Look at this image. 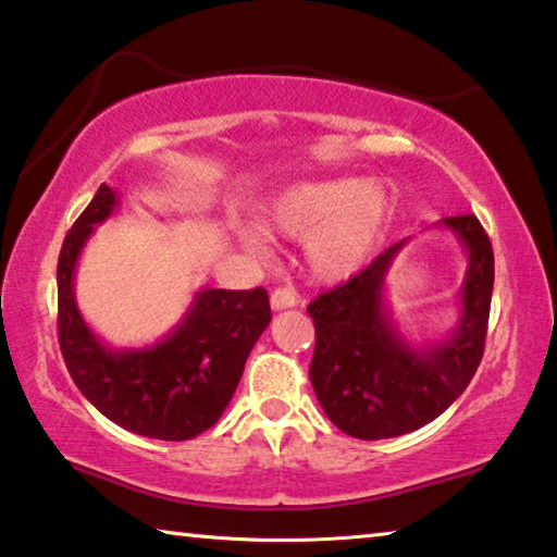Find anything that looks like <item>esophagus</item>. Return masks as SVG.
<instances>
[{
    "label": "esophagus",
    "instance_id": "esophagus-1",
    "mask_svg": "<svg viewBox=\"0 0 557 557\" xmlns=\"http://www.w3.org/2000/svg\"><path fill=\"white\" fill-rule=\"evenodd\" d=\"M298 304V296L294 288H286V286H278L276 290L271 294V308L273 311H284V308H290Z\"/></svg>",
    "mask_w": 557,
    "mask_h": 557
}]
</instances>
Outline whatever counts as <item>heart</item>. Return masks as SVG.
I'll return each mask as SVG.
<instances>
[{
    "instance_id": "obj_1",
    "label": "heart",
    "mask_w": 557,
    "mask_h": 557,
    "mask_svg": "<svg viewBox=\"0 0 557 557\" xmlns=\"http://www.w3.org/2000/svg\"><path fill=\"white\" fill-rule=\"evenodd\" d=\"M386 219V194L356 178L290 186L261 216L271 234L306 236V267L321 281L354 276L371 253Z\"/></svg>"
}]
</instances>
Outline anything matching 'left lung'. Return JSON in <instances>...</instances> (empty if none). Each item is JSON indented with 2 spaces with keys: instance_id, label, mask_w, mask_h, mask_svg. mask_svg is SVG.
I'll return each mask as SVG.
<instances>
[{
  "instance_id": "obj_1",
  "label": "left lung",
  "mask_w": 557,
  "mask_h": 557,
  "mask_svg": "<svg viewBox=\"0 0 557 557\" xmlns=\"http://www.w3.org/2000/svg\"><path fill=\"white\" fill-rule=\"evenodd\" d=\"M468 251L458 329L418 350L400 336L383 304L393 244L363 271L308 304L315 326L311 386L323 413L361 441L396 438L431 423L468 388L481 366L493 296V246L473 213L441 221Z\"/></svg>"
}]
</instances>
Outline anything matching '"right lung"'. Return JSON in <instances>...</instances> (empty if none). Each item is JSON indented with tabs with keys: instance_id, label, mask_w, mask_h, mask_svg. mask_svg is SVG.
Here are the masks:
<instances>
[{
	"instance_id": "add662e5",
	"label": "right lung",
	"mask_w": 557,
	"mask_h": 557,
	"mask_svg": "<svg viewBox=\"0 0 557 557\" xmlns=\"http://www.w3.org/2000/svg\"><path fill=\"white\" fill-rule=\"evenodd\" d=\"M119 203L107 184L66 234L57 263L59 348L72 381L109 421L157 441H189L224 413L246 358L271 321L267 288L196 294L184 321L147 348L111 350L74 301L76 259Z\"/></svg>"
}]
</instances>
